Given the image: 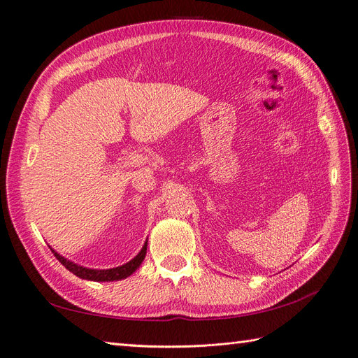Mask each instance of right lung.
Here are the masks:
<instances>
[{"instance_id":"obj_1","label":"right lung","mask_w":358,"mask_h":358,"mask_svg":"<svg viewBox=\"0 0 358 358\" xmlns=\"http://www.w3.org/2000/svg\"><path fill=\"white\" fill-rule=\"evenodd\" d=\"M146 248H148V241L145 242L142 251H140L131 262L125 263L124 266H119V267H113V268H106V270H96V268H88V267H83L76 264L70 259L64 258L62 255H59L58 252H55L52 249L53 255L57 257V259H59V263L69 268L71 273H74L76 276H79L82 279H88V280H96V282H109V280H119V279H125L129 275H133L136 270L138 268V266L142 264V262L146 257Z\"/></svg>"}]
</instances>
